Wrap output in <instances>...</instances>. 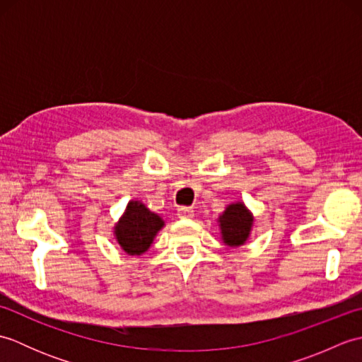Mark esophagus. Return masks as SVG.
I'll list each match as a JSON object with an SVG mask.
<instances>
[{
    "label": "esophagus",
    "mask_w": 362,
    "mask_h": 362,
    "mask_svg": "<svg viewBox=\"0 0 362 362\" xmlns=\"http://www.w3.org/2000/svg\"><path fill=\"white\" fill-rule=\"evenodd\" d=\"M177 213H179L180 218H193L194 216V210L191 209V206H180V209L177 210Z\"/></svg>",
    "instance_id": "34e87169"
}]
</instances>
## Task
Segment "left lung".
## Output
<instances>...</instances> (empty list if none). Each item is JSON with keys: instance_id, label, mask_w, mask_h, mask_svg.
Masks as SVG:
<instances>
[{"instance_id": "left-lung-1", "label": "left lung", "mask_w": 362, "mask_h": 362, "mask_svg": "<svg viewBox=\"0 0 362 362\" xmlns=\"http://www.w3.org/2000/svg\"><path fill=\"white\" fill-rule=\"evenodd\" d=\"M222 243L230 247L243 245L252 232L253 216L243 202L230 204L219 219Z\"/></svg>"}]
</instances>
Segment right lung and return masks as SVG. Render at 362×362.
<instances>
[{
  "label": "right lung",
  "instance_id": "obj_1",
  "mask_svg": "<svg viewBox=\"0 0 362 362\" xmlns=\"http://www.w3.org/2000/svg\"><path fill=\"white\" fill-rule=\"evenodd\" d=\"M163 226L165 221L143 202L130 201L124 214L115 226L113 233L127 255H141L151 247L153 238Z\"/></svg>",
  "mask_w": 362,
  "mask_h": 362
}]
</instances>
